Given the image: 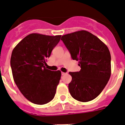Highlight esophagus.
<instances>
[{"label":"esophagus","mask_w":125,"mask_h":125,"mask_svg":"<svg viewBox=\"0 0 125 125\" xmlns=\"http://www.w3.org/2000/svg\"><path fill=\"white\" fill-rule=\"evenodd\" d=\"M67 74L66 73H63V72H62V75H65V74Z\"/></svg>","instance_id":"esophagus-1"}]
</instances>
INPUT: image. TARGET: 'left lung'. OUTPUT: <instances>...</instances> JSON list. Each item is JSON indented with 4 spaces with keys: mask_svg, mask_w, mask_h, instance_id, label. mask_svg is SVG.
Returning <instances> with one entry per match:
<instances>
[{
    "mask_svg": "<svg viewBox=\"0 0 125 125\" xmlns=\"http://www.w3.org/2000/svg\"><path fill=\"white\" fill-rule=\"evenodd\" d=\"M61 40L81 70L70 72L68 88L71 96L79 102L95 99L104 89L111 74V54L106 45L85 30L62 36Z\"/></svg>",
    "mask_w": 125,
    "mask_h": 125,
    "instance_id": "1",
    "label": "left lung"
}]
</instances>
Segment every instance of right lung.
I'll return each mask as SVG.
<instances>
[{
  "instance_id": "obj_1",
  "label": "right lung",
  "mask_w": 125,
  "mask_h": 125,
  "mask_svg": "<svg viewBox=\"0 0 125 125\" xmlns=\"http://www.w3.org/2000/svg\"><path fill=\"white\" fill-rule=\"evenodd\" d=\"M60 37L30 34L12 51L10 63L14 82L23 96L34 104H46L55 96L61 72L46 69L45 61Z\"/></svg>"
}]
</instances>
